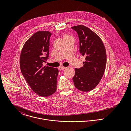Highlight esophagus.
Here are the masks:
<instances>
[{
    "label": "esophagus",
    "instance_id": "obj_1",
    "mask_svg": "<svg viewBox=\"0 0 131 131\" xmlns=\"http://www.w3.org/2000/svg\"><path fill=\"white\" fill-rule=\"evenodd\" d=\"M66 68H67L66 67H63V66H61V67H60L59 68V70L60 71H61V70H62L66 69Z\"/></svg>",
    "mask_w": 131,
    "mask_h": 131
}]
</instances>
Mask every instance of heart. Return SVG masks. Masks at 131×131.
Returning <instances> with one entry per match:
<instances>
[{"mask_svg":"<svg viewBox=\"0 0 131 131\" xmlns=\"http://www.w3.org/2000/svg\"><path fill=\"white\" fill-rule=\"evenodd\" d=\"M73 38L71 36L68 35V34H64L63 35V38L64 40L69 39V38Z\"/></svg>","mask_w":131,"mask_h":131,"instance_id":"heart-1","label":"heart"}]
</instances>
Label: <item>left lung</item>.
<instances>
[{
	"label": "left lung",
	"mask_w": 131,
	"mask_h": 131,
	"mask_svg": "<svg viewBox=\"0 0 131 131\" xmlns=\"http://www.w3.org/2000/svg\"><path fill=\"white\" fill-rule=\"evenodd\" d=\"M72 28L78 33L80 52L86 60L83 67L75 68L73 80L78 90L90 91L97 86L104 73L106 64L105 48L101 38L88 27L80 25Z\"/></svg>",
	"instance_id": "1"
}]
</instances>
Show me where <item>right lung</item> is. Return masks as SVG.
<instances>
[{
  "label": "right lung",
  "instance_id": "obj_1",
  "mask_svg": "<svg viewBox=\"0 0 131 131\" xmlns=\"http://www.w3.org/2000/svg\"><path fill=\"white\" fill-rule=\"evenodd\" d=\"M49 31H38L29 38L22 48L19 64L21 72L32 90L40 96L56 92L58 70L43 66L49 53Z\"/></svg>",
  "mask_w": 131,
  "mask_h": 131
}]
</instances>
